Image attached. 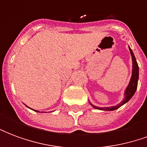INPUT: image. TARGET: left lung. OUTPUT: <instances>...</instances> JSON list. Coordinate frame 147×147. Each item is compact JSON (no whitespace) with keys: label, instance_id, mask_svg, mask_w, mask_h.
I'll list each match as a JSON object with an SVG mask.
<instances>
[{"label":"left lung","instance_id":"obj_1","mask_svg":"<svg viewBox=\"0 0 147 147\" xmlns=\"http://www.w3.org/2000/svg\"><path fill=\"white\" fill-rule=\"evenodd\" d=\"M128 48H129L130 53H131V60H132V71H131V80H130L129 81V83H128V85H127V86L126 87V89L124 90V98H123V100H122L119 104H117V105H114V106H109V107H98V106H95V105H92L89 101L90 104L92 105L94 109H99V110L104 111L115 110V109H117L120 108V106H122L123 105H124L125 103H127V102L129 101L130 99L132 98L133 95L135 94L136 90H137L138 81H139V66H138L137 61H136L135 55L133 53L131 49L130 48V46H128Z\"/></svg>","mask_w":147,"mask_h":147}]
</instances>
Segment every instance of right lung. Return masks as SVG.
I'll list each match as a JSON object with an SVG mask.
<instances>
[{
  "mask_svg": "<svg viewBox=\"0 0 147 147\" xmlns=\"http://www.w3.org/2000/svg\"><path fill=\"white\" fill-rule=\"evenodd\" d=\"M33 110H34V109H33ZM34 111H35V112H38L39 113V111H38V110H34ZM42 113H44V112H42Z\"/></svg>",
  "mask_w": 147,
  "mask_h": 147,
  "instance_id": "right-lung-1",
  "label": "right lung"
}]
</instances>
